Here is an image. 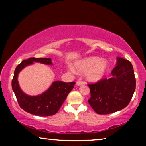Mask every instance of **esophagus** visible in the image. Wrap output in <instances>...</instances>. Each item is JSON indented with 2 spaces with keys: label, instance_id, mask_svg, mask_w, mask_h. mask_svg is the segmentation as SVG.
I'll list each match as a JSON object with an SVG mask.
<instances>
[{
  "label": "esophagus",
  "instance_id": "34e87169",
  "mask_svg": "<svg viewBox=\"0 0 146 146\" xmlns=\"http://www.w3.org/2000/svg\"><path fill=\"white\" fill-rule=\"evenodd\" d=\"M85 84V82H83V81H81V80H78L76 82V85L77 86H80V85H83V84Z\"/></svg>",
  "mask_w": 146,
  "mask_h": 146
}]
</instances>
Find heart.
Segmentation results:
<instances>
[{"label": "heart", "mask_w": 146, "mask_h": 146, "mask_svg": "<svg viewBox=\"0 0 146 146\" xmlns=\"http://www.w3.org/2000/svg\"><path fill=\"white\" fill-rule=\"evenodd\" d=\"M75 70L79 72H86V78L90 81L96 82L102 79L108 68V64L106 60H101L97 57H90L74 64ZM70 70L75 72L73 67Z\"/></svg>", "instance_id": "b5f03b06"}]
</instances>
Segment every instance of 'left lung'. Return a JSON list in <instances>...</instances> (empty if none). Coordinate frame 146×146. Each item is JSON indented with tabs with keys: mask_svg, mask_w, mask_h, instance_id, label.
Instances as JSON below:
<instances>
[{
	"mask_svg": "<svg viewBox=\"0 0 146 146\" xmlns=\"http://www.w3.org/2000/svg\"><path fill=\"white\" fill-rule=\"evenodd\" d=\"M117 65L111 71L112 77L90 84L88 103L98 114H109L121 110L131 101L135 90V78L131 62L117 58Z\"/></svg>",
	"mask_w": 146,
	"mask_h": 146,
	"instance_id": "1",
	"label": "left lung"
}]
</instances>
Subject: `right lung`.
<instances>
[{
	"label": "right lung",
	"instance_id": "add662e5",
	"mask_svg": "<svg viewBox=\"0 0 146 146\" xmlns=\"http://www.w3.org/2000/svg\"><path fill=\"white\" fill-rule=\"evenodd\" d=\"M34 62L52 65L51 58H30L25 60L16 68L12 80V88L17 97L18 103L23 110L38 116H50L56 113L67 96L74 87L75 82L55 81L51 86L40 95L31 96L21 90L18 82V74L24 68Z\"/></svg>",
	"mask_w": 146,
	"mask_h": 146
}]
</instances>
